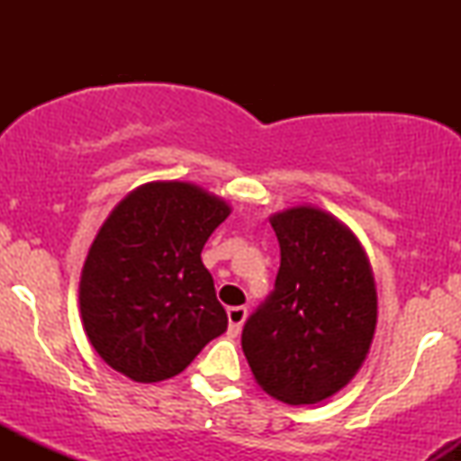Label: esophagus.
I'll return each mask as SVG.
<instances>
[{"label": "esophagus", "instance_id": "1", "mask_svg": "<svg viewBox=\"0 0 461 461\" xmlns=\"http://www.w3.org/2000/svg\"><path fill=\"white\" fill-rule=\"evenodd\" d=\"M247 319V308L245 305H234V308H227V321H230V336H238L240 333L242 322Z\"/></svg>", "mask_w": 461, "mask_h": 461}]
</instances>
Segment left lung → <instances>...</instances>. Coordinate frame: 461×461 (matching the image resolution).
<instances>
[{"label": "left lung", "mask_w": 461, "mask_h": 461, "mask_svg": "<svg viewBox=\"0 0 461 461\" xmlns=\"http://www.w3.org/2000/svg\"><path fill=\"white\" fill-rule=\"evenodd\" d=\"M279 240L275 290L249 316L242 351L260 388L312 405L356 377L377 327L366 251L345 223L314 205L271 216Z\"/></svg>", "instance_id": "left-lung-1"}]
</instances>
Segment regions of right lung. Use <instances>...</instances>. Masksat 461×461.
Returning <instances> with one entry per match:
<instances>
[{
    "mask_svg": "<svg viewBox=\"0 0 461 461\" xmlns=\"http://www.w3.org/2000/svg\"><path fill=\"white\" fill-rule=\"evenodd\" d=\"M230 212L190 182L142 184L110 212L79 279L84 331L110 368L164 382L227 330L201 249Z\"/></svg>",
    "mask_w": 461,
    "mask_h": 461,
    "instance_id": "1",
    "label": "right lung"
}]
</instances>
